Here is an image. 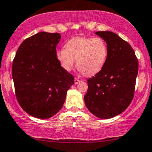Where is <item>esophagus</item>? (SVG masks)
Returning a JSON list of instances; mask_svg holds the SVG:
<instances>
[{
  "instance_id": "esophagus-1",
  "label": "esophagus",
  "mask_w": 152,
  "mask_h": 152,
  "mask_svg": "<svg viewBox=\"0 0 152 152\" xmlns=\"http://www.w3.org/2000/svg\"><path fill=\"white\" fill-rule=\"evenodd\" d=\"M80 81V80L78 79V78H74V83L76 84H76H78Z\"/></svg>"
}]
</instances>
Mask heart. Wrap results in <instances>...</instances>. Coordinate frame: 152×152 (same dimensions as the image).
<instances>
[{
	"label": "heart",
	"mask_w": 152,
	"mask_h": 152,
	"mask_svg": "<svg viewBox=\"0 0 152 152\" xmlns=\"http://www.w3.org/2000/svg\"><path fill=\"white\" fill-rule=\"evenodd\" d=\"M64 48L57 50L55 57L66 72L72 70L76 62L83 74L92 76L100 72L107 62L108 48L101 38L75 37L67 41Z\"/></svg>",
	"instance_id": "heart-1"
}]
</instances>
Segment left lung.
I'll return each instance as SVG.
<instances>
[{
  "mask_svg": "<svg viewBox=\"0 0 152 152\" xmlns=\"http://www.w3.org/2000/svg\"><path fill=\"white\" fill-rule=\"evenodd\" d=\"M95 34L106 42L108 56L100 72L87 80L84 96L88 110L99 118L121 114L131 103L138 74V60L128 42L111 31Z\"/></svg>",
  "mask_w": 152,
  "mask_h": 152,
  "instance_id": "1",
  "label": "left lung"
}]
</instances>
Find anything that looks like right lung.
<instances>
[{"label":"right lung","mask_w":152,"mask_h":152,"mask_svg":"<svg viewBox=\"0 0 152 152\" xmlns=\"http://www.w3.org/2000/svg\"><path fill=\"white\" fill-rule=\"evenodd\" d=\"M58 33L40 32L26 38L17 50L12 75L17 101L30 116L51 118L62 109L74 76L57 62Z\"/></svg>","instance_id":"1"}]
</instances>
